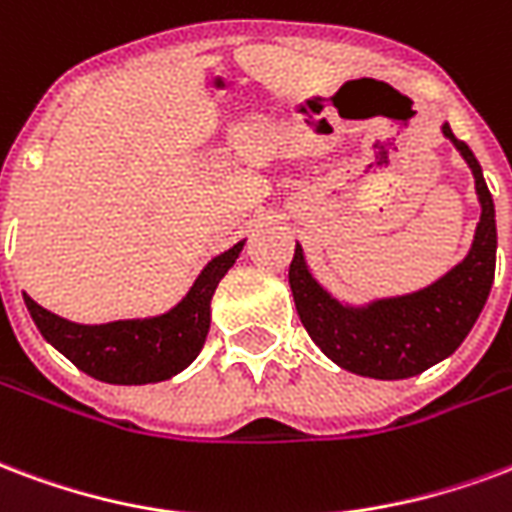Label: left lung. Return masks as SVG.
<instances>
[{"mask_svg":"<svg viewBox=\"0 0 512 512\" xmlns=\"http://www.w3.org/2000/svg\"><path fill=\"white\" fill-rule=\"evenodd\" d=\"M442 135L461 151L475 176L480 222L469 255L434 285L399 298H380L366 306H344L314 282L295 244L290 290L295 309L312 342L342 369L374 380H404L426 372L458 350L483 312L497 268L494 200L480 162L464 140L442 124Z\"/></svg>","mask_w":512,"mask_h":512,"instance_id":"8db88e82","label":"left lung"}]
</instances>
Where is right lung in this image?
I'll return each mask as SVG.
<instances>
[{"label": "right lung", "mask_w": 512, "mask_h": 512, "mask_svg": "<svg viewBox=\"0 0 512 512\" xmlns=\"http://www.w3.org/2000/svg\"><path fill=\"white\" fill-rule=\"evenodd\" d=\"M244 241L208 263L189 293L160 317L116 320L105 325L70 323L24 295L26 309L45 342H51L81 372L111 385H146L184 372L198 358L211 325V295Z\"/></svg>", "instance_id": "add662e5"}]
</instances>
